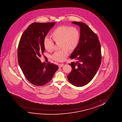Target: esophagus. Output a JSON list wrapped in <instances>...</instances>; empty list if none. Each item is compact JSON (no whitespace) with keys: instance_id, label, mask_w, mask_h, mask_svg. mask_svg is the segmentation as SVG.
<instances>
[{"instance_id":"34e87169","label":"esophagus","mask_w":122,"mask_h":122,"mask_svg":"<svg viewBox=\"0 0 122 122\" xmlns=\"http://www.w3.org/2000/svg\"><path fill=\"white\" fill-rule=\"evenodd\" d=\"M64 65V64L63 63H62L61 64H59V67L60 68V67H62Z\"/></svg>"}]
</instances>
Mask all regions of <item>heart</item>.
Listing matches in <instances>:
<instances>
[{"instance_id": "obj_1", "label": "heart", "mask_w": 122, "mask_h": 122, "mask_svg": "<svg viewBox=\"0 0 122 122\" xmlns=\"http://www.w3.org/2000/svg\"><path fill=\"white\" fill-rule=\"evenodd\" d=\"M50 37L55 43H60L61 50L55 52L52 56V58L57 62H63L68 55V50L73 51L78 46L80 40V31L76 27L62 25L55 28L50 34ZM43 45L46 50L51 52L54 43L47 37H45Z\"/></svg>"}]
</instances>
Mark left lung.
<instances>
[{"label":"left lung","mask_w":122,"mask_h":122,"mask_svg":"<svg viewBox=\"0 0 122 122\" xmlns=\"http://www.w3.org/2000/svg\"><path fill=\"white\" fill-rule=\"evenodd\" d=\"M72 23L80 27V38L78 45L70 55L77 62L69 65L72 71L67 75L69 81L76 87H82L93 78L101 62V51L98 37L85 24L79 22Z\"/></svg>","instance_id":"obj_1"}]
</instances>
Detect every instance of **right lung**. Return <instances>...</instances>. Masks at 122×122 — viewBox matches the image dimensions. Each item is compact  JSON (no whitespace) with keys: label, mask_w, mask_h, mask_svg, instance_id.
<instances>
[{"label":"right lung","mask_w":122,"mask_h":122,"mask_svg":"<svg viewBox=\"0 0 122 122\" xmlns=\"http://www.w3.org/2000/svg\"><path fill=\"white\" fill-rule=\"evenodd\" d=\"M55 22H35L29 26L21 37L17 49L19 64L25 77L34 85L41 86L52 80L58 66L40 59L45 48L43 41Z\"/></svg>","instance_id":"1"}]
</instances>
